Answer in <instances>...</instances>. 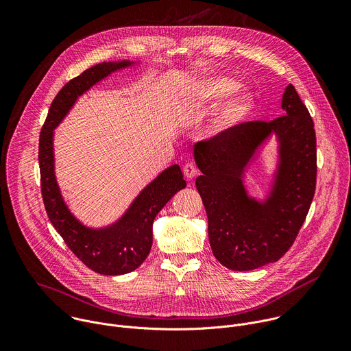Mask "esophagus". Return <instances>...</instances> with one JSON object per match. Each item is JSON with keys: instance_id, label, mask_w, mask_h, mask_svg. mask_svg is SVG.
<instances>
[{"instance_id": "34e87169", "label": "esophagus", "mask_w": 351, "mask_h": 351, "mask_svg": "<svg viewBox=\"0 0 351 351\" xmlns=\"http://www.w3.org/2000/svg\"><path fill=\"white\" fill-rule=\"evenodd\" d=\"M183 173H184V178L187 179V180H191L195 175H197V168L193 165V164H186L184 167H183Z\"/></svg>"}]
</instances>
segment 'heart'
Here are the masks:
<instances>
[{
	"mask_svg": "<svg viewBox=\"0 0 351 351\" xmlns=\"http://www.w3.org/2000/svg\"><path fill=\"white\" fill-rule=\"evenodd\" d=\"M237 87V83L229 77H213L199 83L195 88L194 97L190 99L187 106H203V104H215L223 98L226 94L232 93ZM253 108V97L247 90L240 88L233 93L226 101L221 106L215 114L211 126L210 134L213 137H222L234 130L244 119L248 117Z\"/></svg>",
	"mask_w": 351,
	"mask_h": 351,
	"instance_id": "heart-1",
	"label": "heart"
}]
</instances>
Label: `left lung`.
Masks as SVG:
<instances>
[{"label": "left lung", "instance_id": "left-lung-1", "mask_svg": "<svg viewBox=\"0 0 351 351\" xmlns=\"http://www.w3.org/2000/svg\"><path fill=\"white\" fill-rule=\"evenodd\" d=\"M282 110L283 117L271 122H244L226 136L194 145L202 171L195 187L207 211L210 244L215 258L232 271H252L285 256L314 198V122L291 84L285 88ZM274 134L277 168L269 194L258 200L247 194L243 178Z\"/></svg>", "mask_w": 351, "mask_h": 351}]
</instances>
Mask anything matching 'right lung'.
Listing matches in <instances>:
<instances>
[{
    "instance_id": "obj_1",
    "label": "right lung",
    "mask_w": 351,
    "mask_h": 351,
    "mask_svg": "<svg viewBox=\"0 0 351 351\" xmlns=\"http://www.w3.org/2000/svg\"><path fill=\"white\" fill-rule=\"evenodd\" d=\"M138 61L101 62L68 82L54 98L40 133L38 164L47 215L71 252L90 269L101 275H123L138 268L153 244V223L169 199L186 187L179 165H171L148 183L125 214L111 225L91 228L80 222L66 206L56 176L54 130L77 98L110 75Z\"/></svg>"
}]
</instances>
